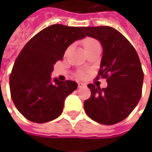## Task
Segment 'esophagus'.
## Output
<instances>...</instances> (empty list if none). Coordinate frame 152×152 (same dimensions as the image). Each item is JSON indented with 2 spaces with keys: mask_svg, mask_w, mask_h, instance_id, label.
I'll list each match as a JSON object with an SVG mask.
<instances>
[{
  "mask_svg": "<svg viewBox=\"0 0 152 152\" xmlns=\"http://www.w3.org/2000/svg\"><path fill=\"white\" fill-rule=\"evenodd\" d=\"M86 84L85 83H78V87L79 88H81V87H83V86H85Z\"/></svg>",
  "mask_w": 152,
  "mask_h": 152,
  "instance_id": "1",
  "label": "esophagus"
}]
</instances>
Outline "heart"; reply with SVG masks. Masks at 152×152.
Returning <instances> with one entry per match:
<instances>
[{
    "label": "heart",
    "instance_id": "1",
    "mask_svg": "<svg viewBox=\"0 0 152 152\" xmlns=\"http://www.w3.org/2000/svg\"><path fill=\"white\" fill-rule=\"evenodd\" d=\"M96 42H97V41H96V40H94V39H85V40L83 41V47L85 48L86 46H91V45H92V44H94V43H96Z\"/></svg>",
    "mask_w": 152,
    "mask_h": 152
}]
</instances>
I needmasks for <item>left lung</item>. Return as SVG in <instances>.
Masks as SVG:
<instances>
[{
	"instance_id": "8db88e82",
	"label": "left lung",
	"mask_w": 152,
	"mask_h": 152,
	"mask_svg": "<svg viewBox=\"0 0 152 152\" xmlns=\"http://www.w3.org/2000/svg\"><path fill=\"white\" fill-rule=\"evenodd\" d=\"M85 36L99 40L103 55L99 75L106 78L107 87L88 84L91 91L83 103L93 121L113 125L126 119L142 95L143 72L136 49L117 30L109 26L83 27Z\"/></svg>"
}]
</instances>
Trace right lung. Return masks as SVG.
<instances>
[{"label":"right lung","mask_w":152,"mask_h":152,"mask_svg":"<svg viewBox=\"0 0 152 152\" xmlns=\"http://www.w3.org/2000/svg\"><path fill=\"white\" fill-rule=\"evenodd\" d=\"M83 27L48 26L36 34L20 52L10 76L12 100L29 121L44 123L59 117L66 98L77 88L74 81L61 82L51 74L67 48L85 35Z\"/></svg>","instance_id":"add662e5"}]
</instances>
